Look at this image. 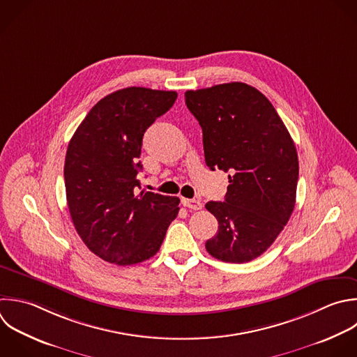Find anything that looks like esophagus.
Wrapping results in <instances>:
<instances>
[{"label": "esophagus", "instance_id": "34e87169", "mask_svg": "<svg viewBox=\"0 0 357 357\" xmlns=\"http://www.w3.org/2000/svg\"><path fill=\"white\" fill-rule=\"evenodd\" d=\"M183 205L192 209V211H199L202 209V202L201 201H197V199H187V198H183Z\"/></svg>", "mask_w": 357, "mask_h": 357}]
</instances>
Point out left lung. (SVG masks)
I'll list each match as a JSON object with an SVG mask.
<instances>
[{"instance_id":"obj_1","label":"left lung","mask_w":357,"mask_h":357,"mask_svg":"<svg viewBox=\"0 0 357 357\" xmlns=\"http://www.w3.org/2000/svg\"><path fill=\"white\" fill-rule=\"evenodd\" d=\"M184 96L202 128L206 166L230 173L225 201L205 205L219 223L206 251L225 262H248L271 247L294 209V142L272 103L247 84L215 85Z\"/></svg>"}]
</instances>
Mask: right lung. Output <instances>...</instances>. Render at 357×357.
Returning <instances> with one entry per match:
<instances>
[{"instance_id":"1","label":"right lung","mask_w":357,"mask_h":357,"mask_svg":"<svg viewBox=\"0 0 357 357\" xmlns=\"http://www.w3.org/2000/svg\"><path fill=\"white\" fill-rule=\"evenodd\" d=\"M177 93L131 86L99 100L71 138L64 180L74 226L86 247L116 265L153 257L180 199L141 191L137 178L145 131Z\"/></svg>"}]
</instances>
